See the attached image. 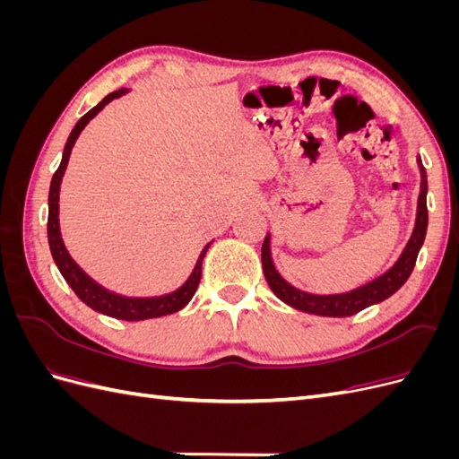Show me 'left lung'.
I'll return each instance as SVG.
<instances>
[{"label":"left lung","instance_id":"left-lung-1","mask_svg":"<svg viewBox=\"0 0 459 459\" xmlns=\"http://www.w3.org/2000/svg\"><path fill=\"white\" fill-rule=\"evenodd\" d=\"M418 166L421 174V186L415 226L404 251L400 253L398 260L391 268L383 272L381 275L373 277L371 281H366L364 285L354 287L351 290H342V293H308V290H302L295 285H290L285 277L277 272L272 256V235L268 233L262 245V270L270 289L273 290V295L281 302L289 304L290 308L324 317H349L362 312L364 308L373 307V304L386 300L388 297H393L411 275L415 260H418V255L427 235V172L421 164V157H418Z\"/></svg>","mask_w":459,"mask_h":459}]
</instances>
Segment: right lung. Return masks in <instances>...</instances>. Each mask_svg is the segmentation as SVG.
Returning <instances> with one entry per match:
<instances>
[{
	"label": "right lung",
	"instance_id": "right-lung-1",
	"mask_svg": "<svg viewBox=\"0 0 459 459\" xmlns=\"http://www.w3.org/2000/svg\"><path fill=\"white\" fill-rule=\"evenodd\" d=\"M130 90H118L108 93L107 97L97 103L91 110L82 117L76 126L73 128L71 135H68L65 151H63V159L57 172L53 174L51 179V187H49V214H48V239H49V248L55 264L61 272V275L65 277V281L71 285V289L76 293V297L88 304V307L95 312L105 314L108 317H117V319H126V322H143V319H151V317H160V316H169L174 314L178 310L186 308L189 300L195 295V290L199 287L201 275H203V260L206 256V251L211 248L212 241L206 243L203 247V251L195 262V268L189 273L187 280L179 285L178 289L170 290V293L164 295H155V297H128V295H120L115 293L103 285L97 283L93 277H90L84 270H82L78 264L74 262V258L71 256V253L66 251L63 235H61V226H59V193H61V184H63V176L68 166V159H71L73 147L76 143V140L80 137L82 130H84L90 120L95 118L101 110L113 101L118 100V97L126 95Z\"/></svg>",
	"mask_w": 459,
	"mask_h": 459
}]
</instances>
